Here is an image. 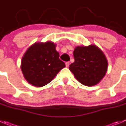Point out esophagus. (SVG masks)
<instances>
[{
    "instance_id": "1",
    "label": "esophagus",
    "mask_w": 126,
    "mask_h": 126,
    "mask_svg": "<svg viewBox=\"0 0 126 126\" xmlns=\"http://www.w3.org/2000/svg\"><path fill=\"white\" fill-rule=\"evenodd\" d=\"M65 64H66V66L67 68H68V67L69 66V62H66V63H65Z\"/></svg>"
}]
</instances>
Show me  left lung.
<instances>
[{
	"label": "left lung",
	"instance_id": "8db88e82",
	"mask_svg": "<svg viewBox=\"0 0 126 126\" xmlns=\"http://www.w3.org/2000/svg\"><path fill=\"white\" fill-rule=\"evenodd\" d=\"M73 55L74 62L69 65V69L80 84L93 86L104 78L108 69V61L97 46H77Z\"/></svg>",
	"mask_w": 126,
	"mask_h": 126
}]
</instances>
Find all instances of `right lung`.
I'll return each mask as SVG.
<instances>
[{"instance_id": "1", "label": "right lung", "mask_w": 126, "mask_h": 126, "mask_svg": "<svg viewBox=\"0 0 126 126\" xmlns=\"http://www.w3.org/2000/svg\"><path fill=\"white\" fill-rule=\"evenodd\" d=\"M55 47L53 42L47 41L36 42L28 48L22 58L21 69L29 84L38 87L44 86L65 67Z\"/></svg>"}]
</instances>
